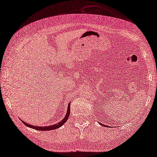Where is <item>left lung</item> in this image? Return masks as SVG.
Returning <instances> with one entry per match:
<instances>
[{
	"label": "left lung",
	"instance_id": "8db88e82",
	"mask_svg": "<svg viewBox=\"0 0 157 157\" xmlns=\"http://www.w3.org/2000/svg\"><path fill=\"white\" fill-rule=\"evenodd\" d=\"M99 124H100V123H99ZM101 124V125L105 126V127H106V126H107V127H108V126H106V125H104V124Z\"/></svg>",
	"mask_w": 157,
	"mask_h": 157
}]
</instances>
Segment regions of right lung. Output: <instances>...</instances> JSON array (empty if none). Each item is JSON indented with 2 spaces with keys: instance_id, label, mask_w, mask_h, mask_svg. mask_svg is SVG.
I'll use <instances>...</instances> for the list:
<instances>
[{
  "instance_id": "add662e5",
  "label": "right lung",
  "mask_w": 157,
  "mask_h": 157,
  "mask_svg": "<svg viewBox=\"0 0 157 157\" xmlns=\"http://www.w3.org/2000/svg\"><path fill=\"white\" fill-rule=\"evenodd\" d=\"M70 115V104H68V109L67 111H66V114L65 116V117L63 118L61 121H60L59 123L53 124V125L51 126H34V125H31V124H29L26 123V122H24L23 121H22V122L23 123L24 125H25L28 127H30L31 128H33V129L36 130H38V131H49V130H53L56 129V128L61 127V126H63L64 124L66 123V121H67L68 117Z\"/></svg>"
}]
</instances>
